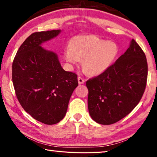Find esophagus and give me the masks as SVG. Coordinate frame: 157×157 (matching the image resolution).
<instances>
[{
  "label": "esophagus",
  "mask_w": 157,
  "mask_h": 157,
  "mask_svg": "<svg viewBox=\"0 0 157 157\" xmlns=\"http://www.w3.org/2000/svg\"><path fill=\"white\" fill-rule=\"evenodd\" d=\"M78 83H79V84H84V82H85L84 79L83 78H82L81 77H78Z\"/></svg>",
  "instance_id": "obj_1"
}]
</instances>
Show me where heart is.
I'll return each mask as SVG.
<instances>
[{"label":"heart","instance_id":"obj_1","mask_svg":"<svg viewBox=\"0 0 157 157\" xmlns=\"http://www.w3.org/2000/svg\"><path fill=\"white\" fill-rule=\"evenodd\" d=\"M119 53L115 42L106 41L95 35L74 36L63 52V57L71 65L82 62V66L91 75H98L110 67Z\"/></svg>","mask_w":157,"mask_h":157}]
</instances>
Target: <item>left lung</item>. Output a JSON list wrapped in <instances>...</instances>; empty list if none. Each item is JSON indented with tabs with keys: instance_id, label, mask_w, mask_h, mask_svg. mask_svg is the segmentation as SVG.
<instances>
[{
	"instance_id": "left-lung-1",
	"label": "left lung",
	"mask_w": 157,
	"mask_h": 157,
	"mask_svg": "<svg viewBox=\"0 0 157 157\" xmlns=\"http://www.w3.org/2000/svg\"><path fill=\"white\" fill-rule=\"evenodd\" d=\"M147 78L145 55L132 39L128 49L113 64L86 81L91 118L101 124H111L128 115L141 99Z\"/></svg>"
}]
</instances>
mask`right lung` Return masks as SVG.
<instances>
[{"label":"right lung","mask_w":157,"mask_h":157,"mask_svg":"<svg viewBox=\"0 0 157 157\" xmlns=\"http://www.w3.org/2000/svg\"><path fill=\"white\" fill-rule=\"evenodd\" d=\"M61 30L34 33L18 50L12 63V82L18 102L35 120L54 124L64 118L78 75L65 71L56 53L41 47Z\"/></svg>","instance_id":"1"}]
</instances>
